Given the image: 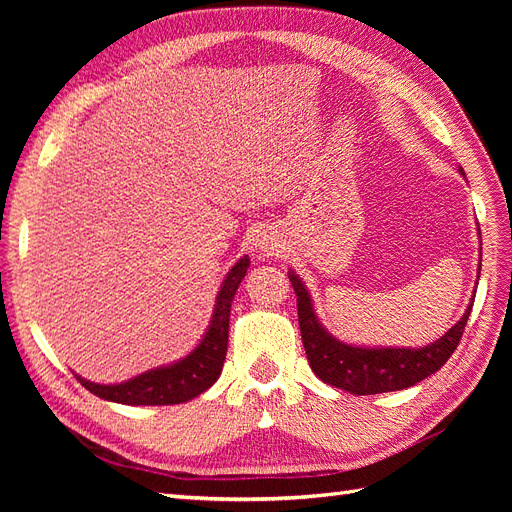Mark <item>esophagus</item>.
<instances>
[{
    "instance_id": "34e87169",
    "label": "esophagus",
    "mask_w": 512,
    "mask_h": 512,
    "mask_svg": "<svg viewBox=\"0 0 512 512\" xmlns=\"http://www.w3.org/2000/svg\"><path fill=\"white\" fill-rule=\"evenodd\" d=\"M252 245L260 254H273L280 250V241L275 239L273 232H267V230H260L258 235L252 239Z\"/></svg>"
}]
</instances>
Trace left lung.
<instances>
[{"label":"left lung","instance_id":"8db88e82","mask_svg":"<svg viewBox=\"0 0 512 512\" xmlns=\"http://www.w3.org/2000/svg\"><path fill=\"white\" fill-rule=\"evenodd\" d=\"M463 175V170H461ZM290 284L297 294L299 307V329L309 367L314 374L335 389H344L352 395H376L401 391L425 380L451 359L459 346V339L466 329V322L472 312L468 305L455 327L448 329L440 339L423 348H367L339 342L327 329L322 327L314 312V303L301 277L292 269L288 271ZM480 277V265H478Z\"/></svg>","mask_w":512,"mask_h":512}]
</instances>
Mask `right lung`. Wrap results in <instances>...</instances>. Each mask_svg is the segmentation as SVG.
I'll return each instance as SVG.
<instances>
[{"instance_id":"1","label":"right lung","mask_w":512,"mask_h":512,"mask_svg":"<svg viewBox=\"0 0 512 512\" xmlns=\"http://www.w3.org/2000/svg\"><path fill=\"white\" fill-rule=\"evenodd\" d=\"M247 267H250V256H243L226 273L218 297H215L209 327L188 356L170 365L149 369L145 374H138L119 384L89 382L74 374L76 380L100 399L126 406H175L205 393L222 374L228 350L230 305L247 273Z\"/></svg>"}]
</instances>
